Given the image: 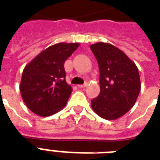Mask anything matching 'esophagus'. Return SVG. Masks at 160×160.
Instances as JSON below:
<instances>
[{
    "mask_svg": "<svg viewBox=\"0 0 160 160\" xmlns=\"http://www.w3.org/2000/svg\"><path fill=\"white\" fill-rule=\"evenodd\" d=\"M88 82H85L84 84H81V85H78V88H86V87H88Z\"/></svg>",
    "mask_w": 160,
    "mask_h": 160,
    "instance_id": "obj_1",
    "label": "esophagus"
}]
</instances>
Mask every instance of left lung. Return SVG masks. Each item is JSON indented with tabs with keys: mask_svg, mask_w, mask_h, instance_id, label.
<instances>
[{
	"mask_svg": "<svg viewBox=\"0 0 160 160\" xmlns=\"http://www.w3.org/2000/svg\"><path fill=\"white\" fill-rule=\"evenodd\" d=\"M90 48L100 73V93L92 100V108L104 119H117L128 112L138 98L141 88L138 68L112 44L97 42Z\"/></svg>",
	"mask_w": 160,
	"mask_h": 160,
	"instance_id": "obj_1",
	"label": "left lung"
}]
</instances>
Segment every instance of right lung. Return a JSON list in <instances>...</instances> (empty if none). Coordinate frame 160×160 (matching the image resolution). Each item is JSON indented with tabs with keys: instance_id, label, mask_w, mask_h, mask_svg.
<instances>
[{
	"instance_id": "add662e5",
	"label": "right lung",
	"mask_w": 160,
	"mask_h": 160,
	"mask_svg": "<svg viewBox=\"0 0 160 160\" xmlns=\"http://www.w3.org/2000/svg\"><path fill=\"white\" fill-rule=\"evenodd\" d=\"M79 43H57L40 52L22 72L20 92L25 104L48 117L65 107L72 88L66 82L64 62Z\"/></svg>"
}]
</instances>
